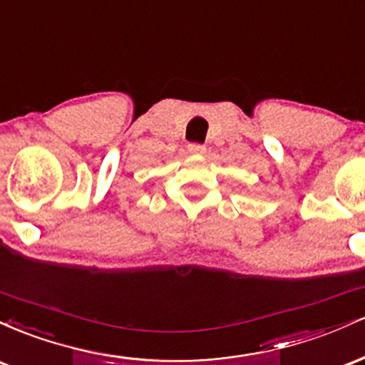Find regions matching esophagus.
Instances as JSON below:
<instances>
[{
    "label": "esophagus",
    "instance_id": "1",
    "mask_svg": "<svg viewBox=\"0 0 365 365\" xmlns=\"http://www.w3.org/2000/svg\"><path fill=\"white\" fill-rule=\"evenodd\" d=\"M188 153L197 154V156H202V154H206V145H202V144H188Z\"/></svg>",
    "mask_w": 365,
    "mask_h": 365
}]
</instances>
